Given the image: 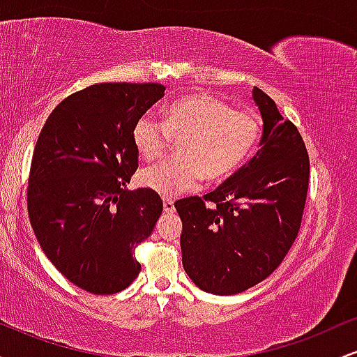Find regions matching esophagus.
Here are the masks:
<instances>
[{"label":"esophagus","instance_id":"34e87169","mask_svg":"<svg viewBox=\"0 0 357 357\" xmlns=\"http://www.w3.org/2000/svg\"><path fill=\"white\" fill-rule=\"evenodd\" d=\"M162 204H165V211L166 213H173L174 211V199L171 196H165L162 198Z\"/></svg>","mask_w":357,"mask_h":357}]
</instances>
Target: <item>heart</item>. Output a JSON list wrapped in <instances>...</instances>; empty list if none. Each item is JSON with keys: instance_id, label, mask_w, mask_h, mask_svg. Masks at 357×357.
Returning <instances> with one entry per match:
<instances>
[{"instance_id": "obj_1", "label": "heart", "mask_w": 357, "mask_h": 357, "mask_svg": "<svg viewBox=\"0 0 357 357\" xmlns=\"http://www.w3.org/2000/svg\"><path fill=\"white\" fill-rule=\"evenodd\" d=\"M173 139H179V158L139 174L142 186L165 196L195 190L203 178L221 183L238 173L260 144L261 121L257 114L233 110L216 97L191 93L171 102L162 121L144 114L134 124L132 142L146 161L161 158Z\"/></svg>"}]
</instances>
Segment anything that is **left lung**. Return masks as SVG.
Here are the masks:
<instances>
[{"label": "left lung", "mask_w": 357, "mask_h": 357, "mask_svg": "<svg viewBox=\"0 0 357 357\" xmlns=\"http://www.w3.org/2000/svg\"><path fill=\"white\" fill-rule=\"evenodd\" d=\"M253 100L264 119L261 149L215 191L174 203L183 267L216 296L243 292L282 264L301 230L309 190L301 132L264 90L253 89Z\"/></svg>", "instance_id": "obj_1"}]
</instances>
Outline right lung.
Segmentation results:
<instances>
[{
    "label": "right lung",
    "mask_w": 357,
    "mask_h": 357,
    "mask_svg": "<svg viewBox=\"0 0 357 357\" xmlns=\"http://www.w3.org/2000/svg\"><path fill=\"white\" fill-rule=\"evenodd\" d=\"M165 90L89 85L53 109L36 141L26 190L31 228L61 275L96 296L132 284L141 272L134 252L162 213L158 192L126 186L139 166L134 124Z\"/></svg>",
    "instance_id": "add662e5"
}]
</instances>
